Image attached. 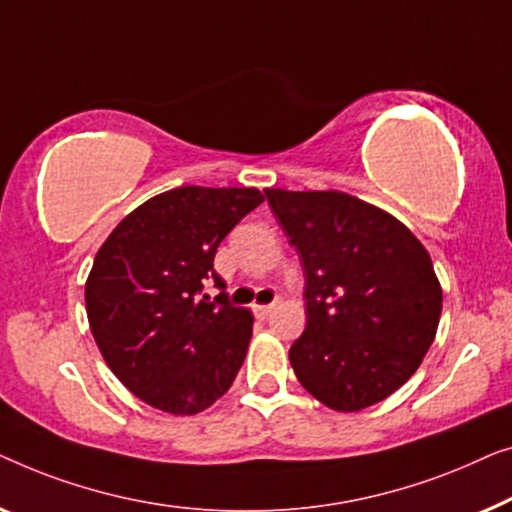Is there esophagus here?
<instances>
[{
    "mask_svg": "<svg viewBox=\"0 0 512 512\" xmlns=\"http://www.w3.org/2000/svg\"><path fill=\"white\" fill-rule=\"evenodd\" d=\"M273 308H276V306H273V304H269V306H255V315H257V318H269V315L273 313Z\"/></svg>",
    "mask_w": 512,
    "mask_h": 512,
    "instance_id": "obj_1",
    "label": "esophagus"
}]
</instances>
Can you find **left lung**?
I'll use <instances>...</instances> for the list:
<instances>
[{"label": "left lung", "instance_id": "8db88e82", "mask_svg": "<svg viewBox=\"0 0 512 512\" xmlns=\"http://www.w3.org/2000/svg\"><path fill=\"white\" fill-rule=\"evenodd\" d=\"M306 276V331L290 362L306 392L355 413L417 371L443 292L431 257L390 213L345 192L264 190Z\"/></svg>", "mask_w": 512, "mask_h": 512}]
</instances>
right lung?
<instances>
[{
	"label": "right lung",
	"instance_id": "obj_1",
	"mask_svg": "<svg viewBox=\"0 0 512 512\" xmlns=\"http://www.w3.org/2000/svg\"><path fill=\"white\" fill-rule=\"evenodd\" d=\"M255 187L185 185L134 208L99 248L85 308L99 352L134 397L194 415L232 387L253 313L213 269L222 239L262 204ZM213 279L223 292L200 297Z\"/></svg>",
	"mask_w": 512,
	"mask_h": 512
}]
</instances>
